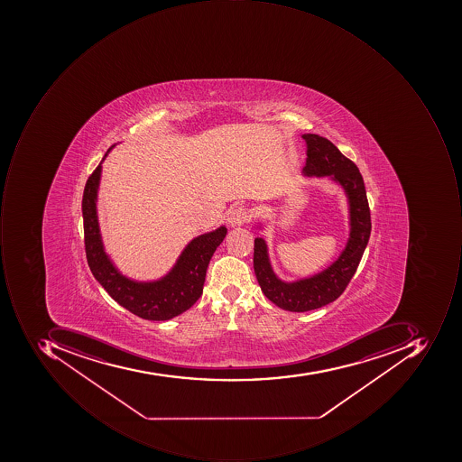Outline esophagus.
<instances>
[{
    "instance_id": "1",
    "label": "esophagus",
    "mask_w": 462,
    "mask_h": 462,
    "mask_svg": "<svg viewBox=\"0 0 462 462\" xmlns=\"http://www.w3.org/2000/svg\"><path fill=\"white\" fill-rule=\"evenodd\" d=\"M250 209L245 208V207H235V208L230 211L229 224L232 225V226H240V225L247 224V222H250Z\"/></svg>"
}]
</instances>
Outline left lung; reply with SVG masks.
<instances>
[{"instance_id":"1","label":"left lung","mask_w":462,"mask_h":462,"mask_svg":"<svg viewBox=\"0 0 462 462\" xmlns=\"http://www.w3.org/2000/svg\"><path fill=\"white\" fill-rule=\"evenodd\" d=\"M307 142V175L332 176L343 186L350 201L351 232L347 245L335 263L312 278L284 283L274 276L263 238L254 242V271L263 294L282 310L307 312L330 304L343 294L361 263L371 236V209L365 184L353 161L341 154L325 137L304 134Z\"/></svg>"}]
</instances>
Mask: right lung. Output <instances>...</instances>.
<instances>
[{
	"label": "right lung",
	"mask_w": 462,
	"mask_h": 462,
	"mask_svg": "<svg viewBox=\"0 0 462 462\" xmlns=\"http://www.w3.org/2000/svg\"><path fill=\"white\" fill-rule=\"evenodd\" d=\"M100 173L101 165H98L86 181L82 199L86 258L94 278L115 301L143 319L168 320L188 311L201 297L207 268L217 245L224 242L226 227L194 238L162 281L154 283L129 281L114 268L101 243L96 212Z\"/></svg>",
	"instance_id": "1"
}]
</instances>
